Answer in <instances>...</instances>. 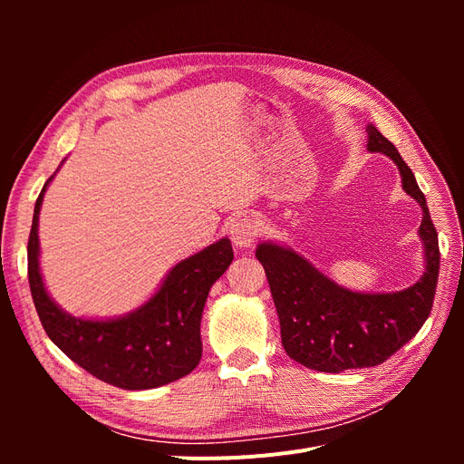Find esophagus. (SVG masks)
Returning <instances> with one entry per match:
<instances>
[{"label":"esophagus","instance_id":"34e87169","mask_svg":"<svg viewBox=\"0 0 464 464\" xmlns=\"http://www.w3.org/2000/svg\"><path fill=\"white\" fill-rule=\"evenodd\" d=\"M261 232V224L254 217H242L237 218L232 227H230V237L236 247L246 249L254 246L257 240V236Z\"/></svg>","mask_w":464,"mask_h":464}]
</instances>
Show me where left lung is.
Here are the masks:
<instances>
[{"label": "left lung", "instance_id": "1", "mask_svg": "<svg viewBox=\"0 0 464 464\" xmlns=\"http://www.w3.org/2000/svg\"><path fill=\"white\" fill-rule=\"evenodd\" d=\"M366 131L368 150L383 152L397 164L402 189L422 207L418 232L426 271L416 285L399 292H353L333 283L294 249L259 244L256 257L269 280L286 354L317 372L339 373L383 363L424 325L438 286L440 244L424 193L395 145L373 125Z\"/></svg>", "mask_w": 464, "mask_h": 464}]
</instances>
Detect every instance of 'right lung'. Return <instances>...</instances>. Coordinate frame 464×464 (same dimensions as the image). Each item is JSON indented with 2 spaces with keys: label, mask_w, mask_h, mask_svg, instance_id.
I'll use <instances>...</instances> for the list:
<instances>
[{
  "label": "right lung",
  "mask_w": 464,
  "mask_h": 464,
  "mask_svg": "<svg viewBox=\"0 0 464 464\" xmlns=\"http://www.w3.org/2000/svg\"><path fill=\"white\" fill-rule=\"evenodd\" d=\"M52 178L36 199L29 236V285L50 341L82 370L120 389H154L191 373L203 353L208 290L234 259L228 237L172 266L159 292L135 312L116 319L73 317L48 296L38 266V215Z\"/></svg>",
  "instance_id": "obj_1"
}]
</instances>
